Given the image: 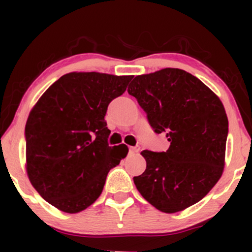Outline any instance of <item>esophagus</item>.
I'll list each match as a JSON object with an SVG mask.
<instances>
[{
	"instance_id": "1",
	"label": "esophagus",
	"mask_w": 252,
	"mask_h": 252,
	"mask_svg": "<svg viewBox=\"0 0 252 252\" xmlns=\"http://www.w3.org/2000/svg\"><path fill=\"white\" fill-rule=\"evenodd\" d=\"M138 152H140V147L138 146L130 147V153H131V154H138Z\"/></svg>"
}]
</instances>
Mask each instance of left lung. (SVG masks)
<instances>
[{
  "mask_svg": "<svg viewBox=\"0 0 252 252\" xmlns=\"http://www.w3.org/2000/svg\"><path fill=\"white\" fill-rule=\"evenodd\" d=\"M128 92L170 142L167 152L141 153L147 167L134 178L136 189L164 213L200 201L225 166L228 121L221 100L196 77L169 67L135 77Z\"/></svg>",
  "mask_w": 252,
  "mask_h": 252,
  "instance_id": "1",
  "label": "left lung"
}]
</instances>
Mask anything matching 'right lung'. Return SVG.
<instances>
[{"label":"right lung","mask_w":252,"mask_h":252,"mask_svg":"<svg viewBox=\"0 0 252 252\" xmlns=\"http://www.w3.org/2000/svg\"><path fill=\"white\" fill-rule=\"evenodd\" d=\"M132 76L63 74L45 91L26 123V170L36 192L58 210L78 213L97 200L109 170L128 154L110 147L104 116Z\"/></svg>","instance_id":"right-lung-1"}]
</instances>
